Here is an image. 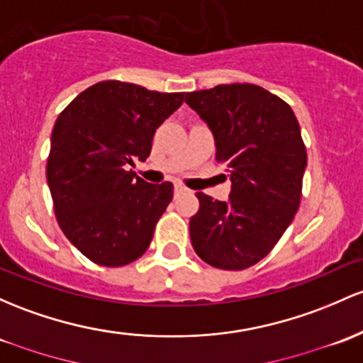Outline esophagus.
Here are the masks:
<instances>
[{"label": "esophagus", "mask_w": 363, "mask_h": 363, "mask_svg": "<svg viewBox=\"0 0 363 363\" xmlns=\"http://www.w3.org/2000/svg\"><path fill=\"white\" fill-rule=\"evenodd\" d=\"M184 191H186L184 186H181V184H175V188H174V193H175V194H181V193H184Z\"/></svg>", "instance_id": "esophagus-1"}]
</instances>
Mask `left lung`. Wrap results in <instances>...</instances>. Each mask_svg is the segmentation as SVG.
<instances>
[{
    "mask_svg": "<svg viewBox=\"0 0 363 363\" xmlns=\"http://www.w3.org/2000/svg\"><path fill=\"white\" fill-rule=\"evenodd\" d=\"M227 162V201L196 193L191 245L203 262L242 270L260 262L293 222L301 200L306 148L291 106L255 84H220L186 94Z\"/></svg>",
    "mask_w": 363,
    "mask_h": 363,
    "instance_id": "8db88e82",
    "label": "left lung"
}]
</instances>
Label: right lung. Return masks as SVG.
I'll return each mask as SVG.
<instances>
[{
  "instance_id": "1",
  "label": "right lung",
  "mask_w": 363,
  "mask_h": 363,
  "mask_svg": "<svg viewBox=\"0 0 363 363\" xmlns=\"http://www.w3.org/2000/svg\"><path fill=\"white\" fill-rule=\"evenodd\" d=\"M184 101L121 81L87 87L58 115L46 179L60 229L94 264L138 260L172 201V182L150 184L130 167L150 157L155 130Z\"/></svg>"
}]
</instances>
